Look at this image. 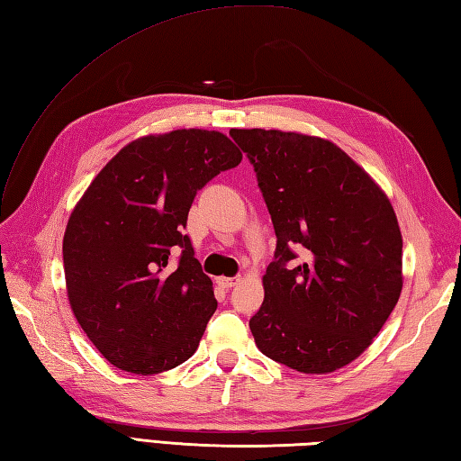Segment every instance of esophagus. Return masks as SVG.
Segmentation results:
<instances>
[{"label":"esophagus","instance_id":"34e87169","mask_svg":"<svg viewBox=\"0 0 461 461\" xmlns=\"http://www.w3.org/2000/svg\"><path fill=\"white\" fill-rule=\"evenodd\" d=\"M216 283L221 286V288H231L240 283V276H218Z\"/></svg>","mask_w":461,"mask_h":461}]
</instances>
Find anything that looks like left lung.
Here are the masks:
<instances>
[{
	"label": "left lung",
	"instance_id": "obj_1",
	"mask_svg": "<svg viewBox=\"0 0 461 461\" xmlns=\"http://www.w3.org/2000/svg\"><path fill=\"white\" fill-rule=\"evenodd\" d=\"M276 235L249 328L276 363L312 375L366 351L402 291V235L387 194L328 139L231 130ZM302 255L298 260L295 253Z\"/></svg>",
	"mask_w": 461,
	"mask_h": 461
}]
</instances>
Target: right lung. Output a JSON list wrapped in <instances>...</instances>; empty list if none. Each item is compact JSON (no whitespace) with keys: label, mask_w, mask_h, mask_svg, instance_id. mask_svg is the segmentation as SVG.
I'll return each instance as SVG.
<instances>
[{"label":"right lung","mask_w":461,"mask_h":461,"mask_svg":"<svg viewBox=\"0 0 461 461\" xmlns=\"http://www.w3.org/2000/svg\"><path fill=\"white\" fill-rule=\"evenodd\" d=\"M241 157L220 131L139 137L74 206L62 240L68 303L117 369L155 375L194 356L218 303L182 230L196 192Z\"/></svg>","instance_id":"right-lung-1"}]
</instances>
